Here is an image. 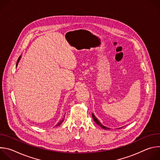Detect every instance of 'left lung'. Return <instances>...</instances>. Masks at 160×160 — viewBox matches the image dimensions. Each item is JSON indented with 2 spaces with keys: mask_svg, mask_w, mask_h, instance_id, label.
Instances as JSON below:
<instances>
[{
  "mask_svg": "<svg viewBox=\"0 0 160 160\" xmlns=\"http://www.w3.org/2000/svg\"><path fill=\"white\" fill-rule=\"evenodd\" d=\"M92 118L94 119V122L99 125V126H100L101 128H102L103 129H105V130H106V129H110L109 128H108V127H105V126H104L103 125H102L101 123V122L98 120V118L95 117V115H94V114H92Z\"/></svg>",
  "mask_w": 160,
  "mask_h": 160,
  "instance_id": "8db88e82",
  "label": "left lung"
}]
</instances>
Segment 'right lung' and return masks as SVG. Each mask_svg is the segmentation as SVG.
Here are the masks:
<instances>
[{
  "label": "right lung",
  "instance_id": "add662e5",
  "mask_svg": "<svg viewBox=\"0 0 160 160\" xmlns=\"http://www.w3.org/2000/svg\"><path fill=\"white\" fill-rule=\"evenodd\" d=\"M21 58V56H20L19 57V58H18V61H17V62H16V67L18 66V63H19V61H20ZM63 121H64V118H63L62 120H60V121L55 125V127H58V126H59V125L63 122Z\"/></svg>",
  "mask_w": 160,
  "mask_h": 160
}]
</instances>
